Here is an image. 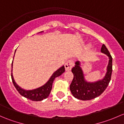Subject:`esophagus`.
<instances>
[{"mask_svg":"<svg viewBox=\"0 0 124 124\" xmlns=\"http://www.w3.org/2000/svg\"><path fill=\"white\" fill-rule=\"evenodd\" d=\"M74 66V62L73 61H68L65 63V68L66 71H70L71 70V68H72V67Z\"/></svg>","mask_w":124,"mask_h":124,"instance_id":"obj_1","label":"esophagus"}]
</instances>
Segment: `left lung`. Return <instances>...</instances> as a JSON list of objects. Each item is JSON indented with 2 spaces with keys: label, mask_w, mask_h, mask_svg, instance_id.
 Instances as JSON below:
<instances>
[{
  "label": "left lung",
  "mask_w": 124,
  "mask_h": 124,
  "mask_svg": "<svg viewBox=\"0 0 124 124\" xmlns=\"http://www.w3.org/2000/svg\"><path fill=\"white\" fill-rule=\"evenodd\" d=\"M101 52L108 57L106 72L102 79L95 82H88L85 77L84 72L79 61L75 62L71 71L74 78L70 86V91L76 98L81 100H91L100 96L105 91L111 79L112 72V57L104 44H102Z\"/></svg>",
  "instance_id": "1"
}]
</instances>
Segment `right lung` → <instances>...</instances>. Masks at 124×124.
Segmentation results:
<instances>
[{
  "instance_id": "obj_1",
  "label": "right lung",
  "mask_w": 124,
  "mask_h": 124,
  "mask_svg": "<svg viewBox=\"0 0 124 124\" xmlns=\"http://www.w3.org/2000/svg\"><path fill=\"white\" fill-rule=\"evenodd\" d=\"M42 32H44V31L40 32L39 33H42ZM15 53H16V52H15ZM12 63H13V61H12ZM64 72L65 67L63 65L53 72V74L50 77V78L48 79V80L44 85L32 90L24 89L21 87L19 85H18L16 82V81L14 80L13 75H12V72L11 73V78H12V83H13L16 89L17 90V91L19 92L20 94L22 95V96H23L25 98L31 100L32 101H39L43 100L44 99H46V98H47L49 96V94L50 93L51 91H52V85H53V83L54 82V79L57 77L61 76Z\"/></svg>"
}]
</instances>
